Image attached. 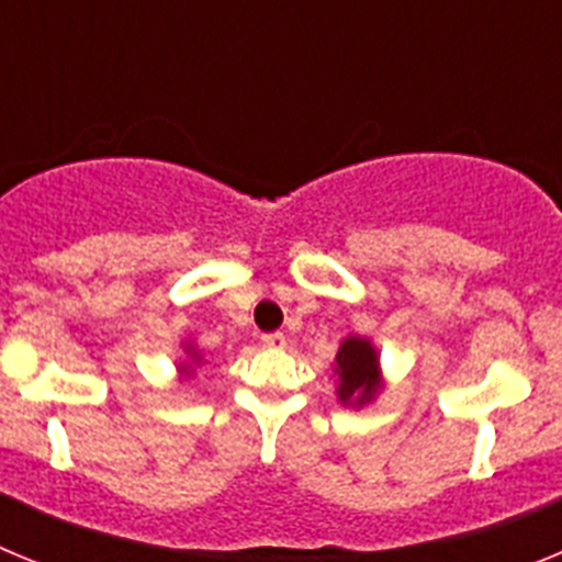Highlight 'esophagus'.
<instances>
[{
    "label": "esophagus",
    "instance_id": "esophagus-1",
    "mask_svg": "<svg viewBox=\"0 0 562 562\" xmlns=\"http://www.w3.org/2000/svg\"><path fill=\"white\" fill-rule=\"evenodd\" d=\"M261 342H265L267 349H284V346H286V337L281 335V331H270V335L261 337Z\"/></svg>",
    "mask_w": 562,
    "mask_h": 562
}]
</instances>
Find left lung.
Returning a JSON list of instances; mask_svg holds the SVG:
<instances>
[{
  "label": "left lung",
  "mask_w": 562,
  "mask_h": 562,
  "mask_svg": "<svg viewBox=\"0 0 562 562\" xmlns=\"http://www.w3.org/2000/svg\"><path fill=\"white\" fill-rule=\"evenodd\" d=\"M335 374H337V400L342 405H366L382 389L380 376V355L366 337H346L340 342L335 357Z\"/></svg>",
  "instance_id": "8db88e82"
}]
</instances>
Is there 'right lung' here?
Masks as SVG:
<instances>
[{
	"mask_svg": "<svg viewBox=\"0 0 562 562\" xmlns=\"http://www.w3.org/2000/svg\"><path fill=\"white\" fill-rule=\"evenodd\" d=\"M188 351H191V357H193V360L200 362V355H196V351H193L191 346H188ZM180 371H182V374H186V371H188V366H180Z\"/></svg>",
	"mask_w": 562,
	"mask_h": 562,
	"instance_id": "add662e5",
	"label": "right lung"
}]
</instances>
